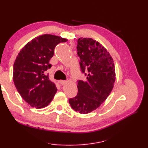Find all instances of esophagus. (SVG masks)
Here are the masks:
<instances>
[{"instance_id":"obj_1","label":"esophagus","mask_w":148,"mask_h":148,"mask_svg":"<svg viewBox=\"0 0 148 148\" xmlns=\"http://www.w3.org/2000/svg\"><path fill=\"white\" fill-rule=\"evenodd\" d=\"M59 83L61 84V85H62V86H63V85H64L66 83V80H60Z\"/></svg>"}]
</instances>
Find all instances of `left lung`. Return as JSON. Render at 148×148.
<instances>
[{"instance_id": "8db88e82", "label": "left lung", "mask_w": 148, "mask_h": 148, "mask_svg": "<svg viewBox=\"0 0 148 148\" xmlns=\"http://www.w3.org/2000/svg\"><path fill=\"white\" fill-rule=\"evenodd\" d=\"M77 51L82 73L86 81H77V94L69 99L71 108L80 114H88L101 106L111 92L116 73L109 52L92 38L77 40Z\"/></svg>"}]
</instances>
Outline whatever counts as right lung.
Masks as SVG:
<instances>
[{"label":"right lung","instance_id":"right-lung-1","mask_svg":"<svg viewBox=\"0 0 148 148\" xmlns=\"http://www.w3.org/2000/svg\"><path fill=\"white\" fill-rule=\"evenodd\" d=\"M67 40L51 34H43L32 40L20 51L14 64L13 79L22 98L32 107L47 106L57 92L46 71L57 44Z\"/></svg>","mask_w":148,"mask_h":148}]
</instances>
